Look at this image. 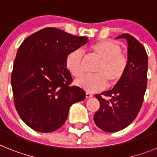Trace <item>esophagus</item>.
<instances>
[{
  "label": "esophagus",
  "mask_w": 157,
  "mask_h": 157,
  "mask_svg": "<svg viewBox=\"0 0 157 157\" xmlns=\"http://www.w3.org/2000/svg\"><path fill=\"white\" fill-rule=\"evenodd\" d=\"M85 97H86V98H92L93 97V94H91L90 93H86L85 94Z\"/></svg>",
  "instance_id": "obj_1"
}]
</instances>
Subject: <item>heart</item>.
I'll return each mask as SVG.
<instances>
[{
  "label": "heart",
  "mask_w": 157,
  "mask_h": 157,
  "mask_svg": "<svg viewBox=\"0 0 157 157\" xmlns=\"http://www.w3.org/2000/svg\"><path fill=\"white\" fill-rule=\"evenodd\" d=\"M90 54L100 59L94 70L95 74L83 76L76 80V85L88 92L103 90L106 85H116L124 76L128 67V56L122 52L121 46L111 39H102L93 43L88 48ZM65 66L75 77L84 72V54L81 49L67 53Z\"/></svg>",
  "instance_id": "heart-1"
}]
</instances>
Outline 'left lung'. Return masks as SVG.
Instances as JSON below:
<instances>
[{"instance_id":"1","label":"left lung","mask_w":157,"mask_h":157,"mask_svg":"<svg viewBox=\"0 0 157 157\" xmlns=\"http://www.w3.org/2000/svg\"><path fill=\"white\" fill-rule=\"evenodd\" d=\"M123 38L128 43L129 63L126 73L113 90L95 95L100 108L94 114V122L106 132L121 131L135 120L147 89L148 59L144 47L129 34L118 37Z\"/></svg>"}]
</instances>
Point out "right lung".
I'll use <instances>...</instances> for the list:
<instances>
[{"label":"right lung","instance_id":"1","mask_svg":"<svg viewBox=\"0 0 157 157\" xmlns=\"http://www.w3.org/2000/svg\"><path fill=\"white\" fill-rule=\"evenodd\" d=\"M87 43L86 37L47 27L20 45L11 85L15 108L30 128L44 133L59 129L65 123L70 106L85 98L82 89L71 85L65 59L68 52Z\"/></svg>","mask_w":157,"mask_h":157}]
</instances>
